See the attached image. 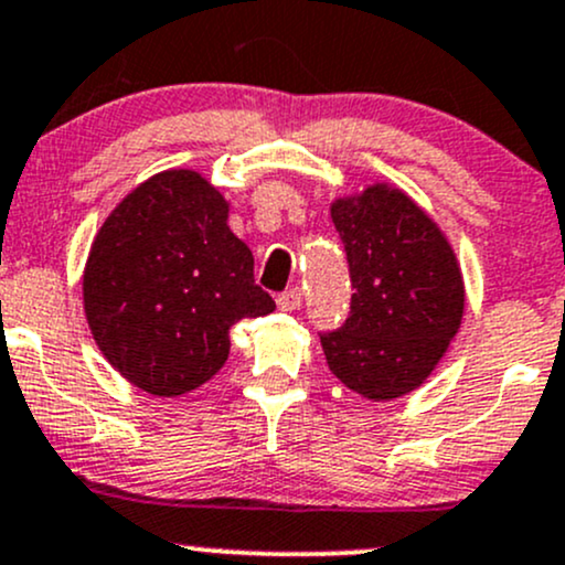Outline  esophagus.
Listing matches in <instances>:
<instances>
[{"label":"esophagus","mask_w":565,"mask_h":565,"mask_svg":"<svg viewBox=\"0 0 565 565\" xmlns=\"http://www.w3.org/2000/svg\"><path fill=\"white\" fill-rule=\"evenodd\" d=\"M278 308H281V311H297V308H300V302H302V292L300 289H287V292H281L278 295Z\"/></svg>","instance_id":"obj_1"}]
</instances>
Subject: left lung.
Returning <instances> with one entry per match:
<instances>
[{
  "label": "left lung",
  "instance_id": "1",
  "mask_svg": "<svg viewBox=\"0 0 565 565\" xmlns=\"http://www.w3.org/2000/svg\"><path fill=\"white\" fill-rule=\"evenodd\" d=\"M345 246L351 308L321 332L327 364L373 402L413 392L461 327L463 281L439 227L402 190L373 184L332 203Z\"/></svg>",
  "mask_w": 565,
  "mask_h": 565
}]
</instances>
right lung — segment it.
I'll return each mask as SVG.
<instances>
[{
	"instance_id": "1",
	"label": "right lung",
	"mask_w": 565,
	"mask_h": 565,
	"mask_svg": "<svg viewBox=\"0 0 565 565\" xmlns=\"http://www.w3.org/2000/svg\"><path fill=\"white\" fill-rule=\"evenodd\" d=\"M83 297L111 367L154 396L206 383L235 321L276 308L227 227V201L188 169L154 173L117 203L90 246Z\"/></svg>"
}]
</instances>
